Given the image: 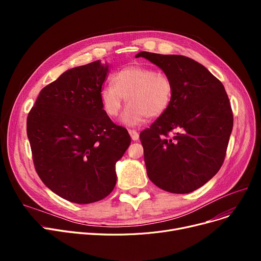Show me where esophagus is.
Instances as JSON below:
<instances>
[{
	"mask_svg": "<svg viewBox=\"0 0 261 261\" xmlns=\"http://www.w3.org/2000/svg\"><path fill=\"white\" fill-rule=\"evenodd\" d=\"M129 134H130L131 139H132L133 141H138L139 138H140V134H139L138 132H136L135 130H129Z\"/></svg>",
	"mask_w": 261,
	"mask_h": 261,
	"instance_id": "34e87169",
	"label": "esophagus"
}]
</instances>
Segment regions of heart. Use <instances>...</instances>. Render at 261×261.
Wrapping results in <instances>:
<instances>
[{"label":"heart","mask_w":261,"mask_h":261,"mask_svg":"<svg viewBox=\"0 0 261 261\" xmlns=\"http://www.w3.org/2000/svg\"><path fill=\"white\" fill-rule=\"evenodd\" d=\"M112 81L101 88L100 101L105 112L115 117L126 98L129 105L120 118L123 125L140 126L148 116L156 118L167 111L173 87L166 74L133 64L119 70Z\"/></svg>","instance_id":"heart-1"}]
</instances>
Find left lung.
<instances>
[{
	"label": "left lung",
	"instance_id": "1",
	"mask_svg": "<svg viewBox=\"0 0 261 261\" xmlns=\"http://www.w3.org/2000/svg\"><path fill=\"white\" fill-rule=\"evenodd\" d=\"M172 82L167 111L140 138L147 174L153 184L172 194H188L222 166L232 130L227 94L205 66L181 55L141 51Z\"/></svg>",
	"mask_w": 261,
	"mask_h": 261
}]
</instances>
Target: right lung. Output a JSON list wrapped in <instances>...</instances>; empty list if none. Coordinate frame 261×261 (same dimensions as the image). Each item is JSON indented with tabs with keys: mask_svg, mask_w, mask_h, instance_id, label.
Instances as JSON below:
<instances>
[{
	"mask_svg": "<svg viewBox=\"0 0 261 261\" xmlns=\"http://www.w3.org/2000/svg\"><path fill=\"white\" fill-rule=\"evenodd\" d=\"M109 64L70 68L41 90L27 116L35 168L53 193L77 204L102 200L116 184L115 164L128 131L105 112L100 90Z\"/></svg>",
	"mask_w": 261,
	"mask_h": 261,
	"instance_id": "1",
	"label": "right lung"
}]
</instances>
